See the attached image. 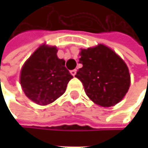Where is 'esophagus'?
<instances>
[{
    "label": "esophagus",
    "instance_id": "esophagus-1",
    "mask_svg": "<svg viewBox=\"0 0 148 148\" xmlns=\"http://www.w3.org/2000/svg\"><path fill=\"white\" fill-rule=\"evenodd\" d=\"M76 72H77V70H76V69H73V70H71V71H70L71 75H72L73 76H75V75H76Z\"/></svg>",
    "mask_w": 148,
    "mask_h": 148
}]
</instances>
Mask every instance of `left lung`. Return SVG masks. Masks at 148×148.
I'll return each instance as SVG.
<instances>
[{"mask_svg": "<svg viewBox=\"0 0 148 148\" xmlns=\"http://www.w3.org/2000/svg\"><path fill=\"white\" fill-rule=\"evenodd\" d=\"M82 67L75 75L85 93L97 105L109 107L120 102L128 92L130 75L125 62L103 44L82 49Z\"/></svg>", "mask_w": 148, "mask_h": 148, "instance_id": "1", "label": "left lung"}]
</instances>
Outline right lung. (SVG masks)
Returning a JSON list of instances; mask_svg holds the SVG:
<instances>
[{"instance_id": "right-lung-1", "label": "right lung", "mask_w": 148, "mask_h": 148, "mask_svg": "<svg viewBox=\"0 0 148 148\" xmlns=\"http://www.w3.org/2000/svg\"><path fill=\"white\" fill-rule=\"evenodd\" d=\"M55 46L41 45L24 64L20 83L28 99L44 106L54 102L66 90L73 75L65 66L66 61L57 56Z\"/></svg>"}]
</instances>
